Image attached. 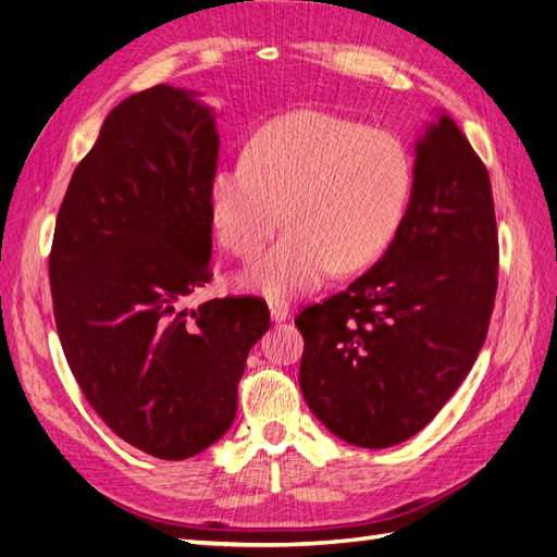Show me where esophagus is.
Listing matches in <instances>:
<instances>
[{
    "label": "esophagus",
    "mask_w": 557,
    "mask_h": 557,
    "mask_svg": "<svg viewBox=\"0 0 557 557\" xmlns=\"http://www.w3.org/2000/svg\"><path fill=\"white\" fill-rule=\"evenodd\" d=\"M290 305L285 299H269V313H272L274 323H283L290 318Z\"/></svg>",
    "instance_id": "esophagus-1"
}]
</instances>
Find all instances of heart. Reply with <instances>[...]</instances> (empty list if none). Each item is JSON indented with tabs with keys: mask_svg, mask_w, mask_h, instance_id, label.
<instances>
[{
	"mask_svg": "<svg viewBox=\"0 0 557 557\" xmlns=\"http://www.w3.org/2000/svg\"><path fill=\"white\" fill-rule=\"evenodd\" d=\"M411 195L413 162L395 134L323 111L274 117L244 162L215 166L209 178L211 221L232 256H258L288 225L242 276L274 297L315 288L332 267L358 272L376 262L395 242Z\"/></svg>",
	"mask_w": 557,
	"mask_h": 557,
	"instance_id": "heart-1",
	"label": "heart"
}]
</instances>
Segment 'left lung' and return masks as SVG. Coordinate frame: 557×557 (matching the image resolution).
Instances as JSON below:
<instances>
[{"instance_id":"left-lung-1","label":"left lung","mask_w":557,"mask_h":557,"mask_svg":"<svg viewBox=\"0 0 557 557\" xmlns=\"http://www.w3.org/2000/svg\"><path fill=\"white\" fill-rule=\"evenodd\" d=\"M497 250L491 176L442 115L416 144L413 195L385 256L295 318L299 387L320 423L362 448L423 430L485 342Z\"/></svg>"}]
</instances>
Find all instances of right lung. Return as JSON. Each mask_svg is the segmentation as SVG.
Wrapping results in <instances>:
<instances>
[{"label":"right lung","mask_w":557,"mask_h":557,"mask_svg":"<svg viewBox=\"0 0 557 557\" xmlns=\"http://www.w3.org/2000/svg\"><path fill=\"white\" fill-rule=\"evenodd\" d=\"M213 113L156 86L117 104L78 162L48 256L64 358L90 407L139 450L185 460L237 416L260 297H185L211 281Z\"/></svg>","instance_id":"obj_1"}]
</instances>
